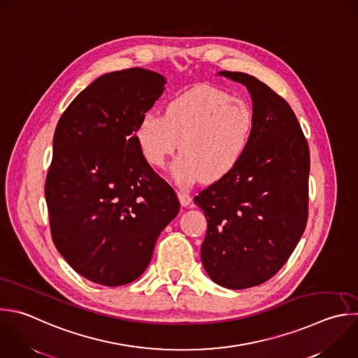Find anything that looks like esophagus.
I'll return each mask as SVG.
<instances>
[{"label": "esophagus", "mask_w": 358, "mask_h": 358, "mask_svg": "<svg viewBox=\"0 0 358 358\" xmlns=\"http://www.w3.org/2000/svg\"><path fill=\"white\" fill-rule=\"evenodd\" d=\"M177 195H178V199H180V203L182 205V206H188L189 203H191V201H192V198H191V195L188 194V192H185V191H182V189H180L178 192H177Z\"/></svg>", "instance_id": "esophagus-1"}]
</instances>
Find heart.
<instances>
[{"mask_svg":"<svg viewBox=\"0 0 358 358\" xmlns=\"http://www.w3.org/2000/svg\"><path fill=\"white\" fill-rule=\"evenodd\" d=\"M253 131L255 113L245 99L212 85H198L173 96L164 115H142L135 138L145 160L157 169L164 167L180 146L174 177L191 184L230 174L246 155Z\"/></svg>","mask_w":358,"mask_h":358,"instance_id":"1","label":"heart"}]
</instances>
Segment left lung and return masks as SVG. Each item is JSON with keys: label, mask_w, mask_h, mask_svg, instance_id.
Here are the masks:
<instances>
[{"label": "left lung", "mask_w": 358, "mask_h": 358, "mask_svg": "<svg viewBox=\"0 0 358 358\" xmlns=\"http://www.w3.org/2000/svg\"><path fill=\"white\" fill-rule=\"evenodd\" d=\"M219 76L249 90L255 131L239 166L194 198L208 222L201 259L212 281L245 289L275 275L305 230L309 146L294 110L268 85L239 71Z\"/></svg>", "instance_id": "obj_1"}]
</instances>
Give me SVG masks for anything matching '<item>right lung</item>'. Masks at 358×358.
<instances>
[{
    "label": "right lung",
    "instance_id": "obj_1",
    "mask_svg": "<svg viewBox=\"0 0 358 358\" xmlns=\"http://www.w3.org/2000/svg\"><path fill=\"white\" fill-rule=\"evenodd\" d=\"M166 78L141 67L98 77L63 112L45 195L55 246L84 278L119 287L148 268L177 216L174 189L142 156L136 127Z\"/></svg>",
    "mask_w": 358,
    "mask_h": 358
}]
</instances>
